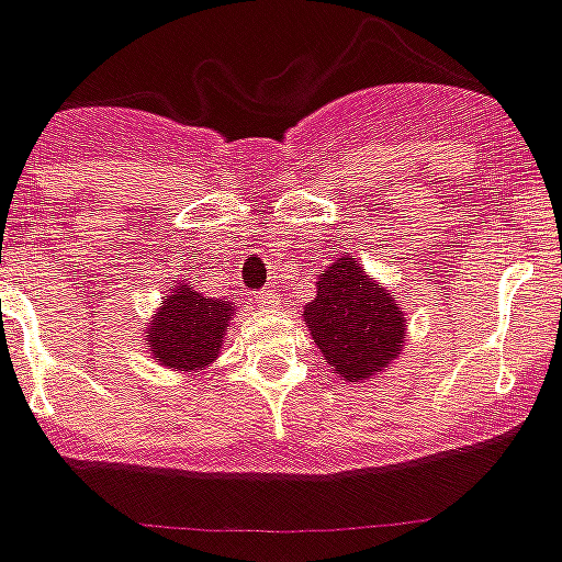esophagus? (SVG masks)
Here are the masks:
<instances>
[{
	"instance_id": "obj_1",
	"label": "esophagus",
	"mask_w": 562,
	"mask_h": 562,
	"mask_svg": "<svg viewBox=\"0 0 562 562\" xmlns=\"http://www.w3.org/2000/svg\"><path fill=\"white\" fill-rule=\"evenodd\" d=\"M251 302H257L260 307H277V305H280V302H277L274 291H257L255 296H251Z\"/></svg>"
}]
</instances>
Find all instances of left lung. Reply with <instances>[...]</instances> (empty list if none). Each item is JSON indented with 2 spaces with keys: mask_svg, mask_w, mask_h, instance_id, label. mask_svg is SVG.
Listing matches in <instances>:
<instances>
[{
  "mask_svg": "<svg viewBox=\"0 0 562 562\" xmlns=\"http://www.w3.org/2000/svg\"><path fill=\"white\" fill-rule=\"evenodd\" d=\"M302 318L324 363L355 385L385 374L405 349V311L352 251L335 257L318 274L316 299L305 305Z\"/></svg>",
  "mask_w": 562,
  "mask_h": 562,
  "instance_id": "left-lung-1",
  "label": "left lung"
}]
</instances>
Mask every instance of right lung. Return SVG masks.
Wrapping results in <instances>:
<instances>
[{"label": "right lung", "instance_id": "1", "mask_svg": "<svg viewBox=\"0 0 562 562\" xmlns=\"http://www.w3.org/2000/svg\"><path fill=\"white\" fill-rule=\"evenodd\" d=\"M235 307V302L210 299L177 280L144 327L151 360L180 374L213 366L224 349Z\"/></svg>", "mask_w": 562, "mask_h": 562}]
</instances>
